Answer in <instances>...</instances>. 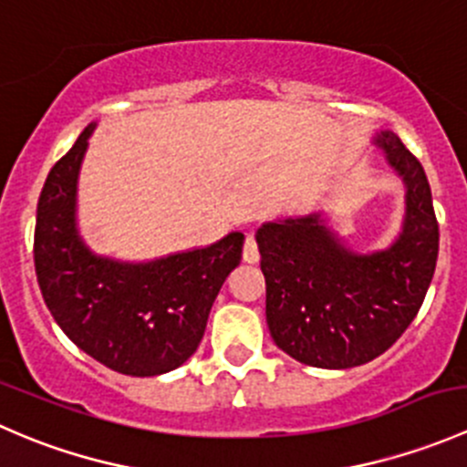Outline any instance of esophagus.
Listing matches in <instances>:
<instances>
[{
	"mask_svg": "<svg viewBox=\"0 0 467 467\" xmlns=\"http://www.w3.org/2000/svg\"><path fill=\"white\" fill-rule=\"evenodd\" d=\"M244 262H248V264L260 262V248H257V242L253 234H248L246 244H244Z\"/></svg>",
	"mask_w": 467,
	"mask_h": 467,
	"instance_id": "esophagus-1",
	"label": "esophagus"
}]
</instances>
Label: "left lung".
I'll return each mask as SVG.
<instances>
[{"label": "left lung", "mask_w": 467, "mask_h": 467, "mask_svg": "<svg viewBox=\"0 0 467 467\" xmlns=\"http://www.w3.org/2000/svg\"><path fill=\"white\" fill-rule=\"evenodd\" d=\"M375 144L407 187L402 233L386 251L357 255L321 214L257 230L266 323L280 350L317 368H352L389 350L425 300L438 260V221L425 169L390 130Z\"/></svg>", "instance_id": "8db88e82"}]
</instances>
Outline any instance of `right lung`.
<instances>
[{"label": "right lung", "instance_id": "obj_1", "mask_svg": "<svg viewBox=\"0 0 467 467\" xmlns=\"http://www.w3.org/2000/svg\"><path fill=\"white\" fill-rule=\"evenodd\" d=\"M89 124L51 167L37 201L33 260L42 298L65 334L108 368L153 378L185 364L203 338L244 234L144 264L94 255L77 230V181Z\"/></svg>", "mask_w": 467, "mask_h": 467}]
</instances>
